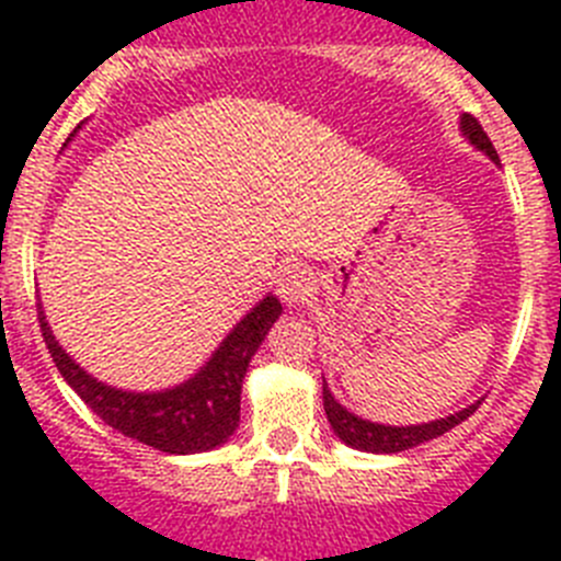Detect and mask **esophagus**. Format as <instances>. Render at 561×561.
<instances>
[{
    "instance_id": "esophagus-1",
    "label": "esophagus",
    "mask_w": 561,
    "mask_h": 561,
    "mask_svg": "<svg viewBox=\"0 0 561 561\" xmlns=\"http://www.w3.org/2000/svg\"><path fill=\"white\" fill-rule=\"evenodd\" d=\"M314 275L304 264H289L277 275V295L286 306H304L314 291Z\"/></svg>"
}]
</instances>
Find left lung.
Here are the masks:
<instances>
[{"label": "left lung", "mask_w": 561, "mask_h": 561, "mask_svg": "<svg viewBox=\"0 0 561 561\" xmlns=\"http://www.w3.org/2000/svg\"><path fill=\"white\" fill-rule=\"evenodd\" d=\"M460 131H463L466 140L472 142L478 151H483L489 160L500 162L492 140L485 137L483 126L474 121L472 114H463V117H460ZM478 404L480 401H474V404H469V408L447 415V419H435V421H427V424L390 427V424H376V421L359 419V415H354L351 410L342 408L323 379V408H325V415H329L331 430H334V435L342 440V444H348V447H354V449H362V453L393 455V453H404V449L419 447V444H424V440H433V438H438V435L449 433L455 424H460V421L469 419V415L478 410Z\"/></svg>", "instance_id": "8db88e82"}]
</instances>
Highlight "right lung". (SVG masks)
Returning a JSON list of instances; mask_svg holds the SVG:
<instances>
[{
    "mask_svg": "<svg viewBox=\"0 0 561 561\" xmlns=\"http://www.w3.org/2000/svg\"><path fill=\"white\" fill-rule=\"evenodd\" d=\"M280 311L284 306L275 295L257 300L191 379L153 393H134L95 379L58 345L44 311H38V323L64 381L108 427L160 453L193 455L221 447L236 433L247 368Z\"/></svg>",
    "mask_w": 561,
    "mask_h": 561,
    "instance_id": "obj_1",
    "label": "right lung"
}]
</instances>
